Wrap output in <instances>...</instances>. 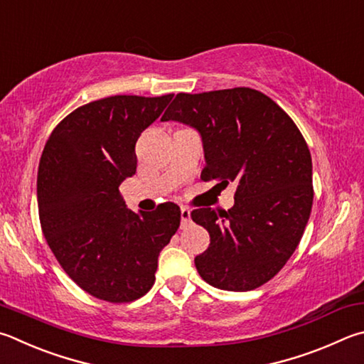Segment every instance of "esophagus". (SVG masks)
<instances>
[{
    "instance_id": "34e87169",
    "label": "esophagus",
    "mask_w": 364,
    "mask_h": 364,
    "mask_svg": "<svg viewBox=\"0 0 364 364\" xmlns=\"http://www.w3.org/2000/svg\"><path fill=\"white\" fill-rule=\"evenodd\" d=\"M191 223V210L181 207V226H188Z\"/></svg>"
}]
</instances>
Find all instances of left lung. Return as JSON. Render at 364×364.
<instances>
[{
	"mask_svg": "<svg viewBox=\"0 0 364 364\" xmlns=\"http://www.w3.org/2000/svg\"><path fill=\"white\" fill-rule=\"evenodd\" d=\"M161 121L199 132L203 181L235 184L232 208L191 213L210 234V247L194 259L197 272L226 291L264 285L294 253L312 210V157L299 129L250 87L178 94Z\"/></svg>",
	"mask_w": 364,
	"mask_h": 364,
	"instance_id": "8db88e82",
	"label": "left lung"
}]
</instances>
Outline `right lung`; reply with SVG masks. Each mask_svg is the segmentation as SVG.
Instances as JSON below:
<instances>
[{
    "label": "right lung",
    "mask_w": 364,
    "mask_h": 364,
    "mask_svg": "<svg viewBox=\"0 0 364 364\" xmlns=\"http://www.w3.org/2000/svg\"><path fill=\"white\" fill-rule=\"evenodd\" d=\"M114 95L73 111L52 130L38 168L43 234L70 279L108 302H132L154 285L157 257L181 211L127 208L119 186L136 171L135 144L171 100Z\"/></svg>",
    "instance_id": "obj_1"
}]
</instances>
